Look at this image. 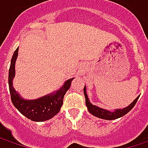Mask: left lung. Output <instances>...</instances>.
I'll return each instance as SVG.
<instances>
[{
	"label": "left lung",
	"instance_id": "left-lung-1",
	"mask_svg": "<svg viewBox=\"0 0 148 148\" xmlns=\"http://www.w3.org/2000/svg\"><path fill=\"white\" fill-rule=\"evenodd\" d=\"M84 95H85V98H86V107H87V110H88L89 112L94 116L99 118V119H106V120H114V119H119L120 117L124 116L126 114H128V112L134 108V105L137 103L138 99L139 98V95H138L130 105H128L125 108L116 109V110H114L113 111H110L108 110L102 109V108L98 107V106L95 105H92L90 103V99L88 98V95H87V93H86V86L84 87Z\"/></svg>",
	"mask_w": 148,
	"mask_h": 148
}]
</instances>
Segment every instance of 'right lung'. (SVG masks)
I'll return each mask as SVG.
<instances>
[{
  "mask_svg": "<svg viewBox=\"0 0 148 148\" xmlns=\"http://www.w3.org/2000/svg\"><path fill=\"white\" fill-rule=\"evenodd\" d=\"M19 48L14 51L10 62V66L9 69V88L11 97V101L14 106L25 116L27 119L35 122H43L49 120L55 116L60 111L62 105L63 98L66 92L71 86V78L66 80L64 84L56 91L53 93L43 95L35 99H25L22 98L20 95L14 90L13 86V79L15 75V62L18 57Z\"/></svg>",
  "mask_w": 148,
  "mask_h": 148,
  "instance_id": "right-lung-1",
  "label": "right lung"
}]
</instances>
